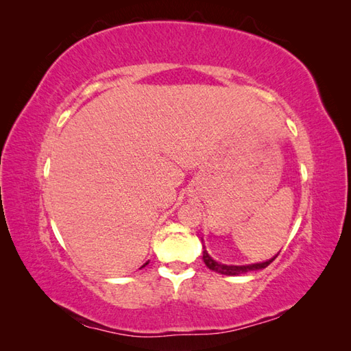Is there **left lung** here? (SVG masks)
Instances as JSON below:
<instances>
[{
  "mask_svg": "<svg viewBox=\"0 0 351 351\" xmlns=\"http://www.w3.org/2000/svg\"><path fill=\"white\" fill-rule=\"evenodd\" d=\"M279 255V253H278ZM278 255L273 256L271 259L265 261V263H259V264H249V265H226V264H220L217 261H214L210 255H208V252L204 247V263L206 264V267L210 268V270L215 271V273H220V274H226V276H238V274H244L247 271H255V270H263V268L270 265L273 261L278 258Z\"/></svg>",
  "mask_w": 351,
  "mask_h": 351,
  "instance_id": "1",
  "label": "left lung"
}]
</instances>
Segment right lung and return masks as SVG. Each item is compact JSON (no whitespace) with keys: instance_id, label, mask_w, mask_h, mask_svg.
I'll return each mask as SVG.
<instances>
[{"instance_id":"right-lung-1","label":"right lung","mask_w":351,"mask_h":351,"mask_svg":"<svg viewBox=\"0 0 351 351\" xmlns=\"http://www.w3.org/2000/svg\"><path fill=\"white\" fill-rule=\"evenodd\" d=\"M145 265H147V263H146V264H145ZM145 265H143V267H145Z\"/></svg>"}]
</instances>
